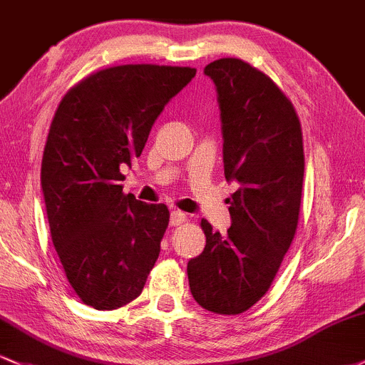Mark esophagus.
<instances>
[{
    "label": "esophagus",
    "mask_w": 365,
    "mask_h": 365,
    "mask_svg": "<svg viewBox=\"0 0 365 365\" xmlns=\"http://www.w3.org/2000/svg\"><path fill=\"white\" fill-rule=\"evenodd\" d=\"M187 219V215L181 210H172L170 212V226H181Z\"/></svg>",
    "instance_id": "1"
}]
</instances>
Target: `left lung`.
Returning a JSON list of instances; mask_svg holds the SVG:
<instances>
[{"mask_svg": "<svg viewBox=\"0 0 365 365\" xmlns=\"http://www.w3.org/2000/svg\"><path fill=\"white\" fill-rule=\"evenodd\" d=\"M203 73L221 109L222 162L231 195L228 233L202 219L207 244L187 262L195 301L219 315H238L264 296L299 217L304 153L301 123L280 88L240 58H219Z\"/></svg>", "mask_w": 365, "mask_h": 365, "instance_id": "left-lung-1", "label": "left lung"}]
</instances>
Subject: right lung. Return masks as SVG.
<instances>
[{
	"label": "right lung",
	"instance_id": "1",
	"mask_svg": "<svg viewBox=\"0 0 365 365\" xmlns=\"http://www.w3.org/2000/svg\"><path fill=\"white\" fill-rule=\"evenodd\" d=\"M197 69L127 64L74 85L58 104L41 162L50 233L69 284L96 309L143 292L168 226L163 203L125 195V175L153 123Z\"/></svg>",
	"mask_w": 365,
	"mask_h": 365
}]
</instances>
